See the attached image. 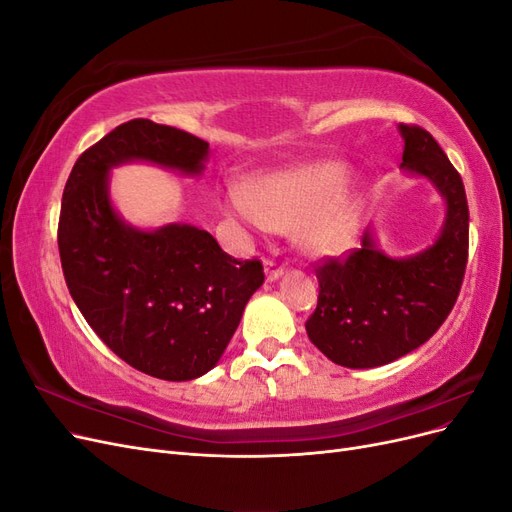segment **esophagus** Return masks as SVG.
Instances as JSON below:
<instances>
[{"mask_svg":"<svg viewBox=\"0 0 512 512\" xmlns=\"http://www.w3.org/2000/svg\"><path fill=\"white\" fill-rule=\"evenodd\" d=\"M284 265H280V262L277 260H273V258H267L265 260V273H267V280L269 282H275V280H280V277L284 275Z\"/></svg>","mask_w":512,"mask_h":512,"instance_id":"obj_1","label":"esophagus"}]
</instances>
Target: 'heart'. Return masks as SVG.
<instances>
[{"label": "heart", "mask_w": 512, "mask_h": 512, "mask_svg": "<svg viewBox=\"0 0 512 512\" xmlns=\"http://www.w3.org/2000/svg\"><path fill=\"white\" fill-rule=\"evenodd\" d=\"M344 185V170L335 164L305 166L262 179L252 192L245 185H232L226 192V207L258 230H301L307 250L339 254L356 232L352 209L337 205Z\"/></svg>", "instance_id": "b5f03b06"}]
</instances>
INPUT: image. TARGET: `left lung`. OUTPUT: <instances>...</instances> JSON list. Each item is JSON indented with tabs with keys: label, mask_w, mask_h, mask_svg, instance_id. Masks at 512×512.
I'll return each mask as SVG.
<instances>
[{
	"label": "left lung",
	"mask_w": 512,
	"mask_h": 512,
	"mask_svg": "<svg viewBox=\"0 0 512 512\" xmlns=\"http://www.w3.org/2000/svg\"><path fill=\"white\" fill-rule=\"evenodd\" d=\"M404 168L436 183L446 224L429 250L389 258L369 232L342 256L316 262L318 305L305 331L337 365L365 369L404 356L436 333L457 303L468 265L470 211L461 175L427 130L401 123Z\"/></svg>",
	"instance_id": "obj_1"
}]
</instances>
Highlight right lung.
<instances>
[{
  "instance_id": "right-lung-1",
  "label": "right lung",
  "mask_w": 512,
  "mask_h": 512,
  "mask_svg": "<svg viewBox=\"0 0 512 512\" xmlns=\"http://www.w3.org/2000/svg\"><path fill=\"white\" fill-rule=\"evenodd\" d=\"M207 151L203 138L132 119L81 153L61 198L57 245L76 307L119 359L160 380H192L220 361L265 269L226 254L207 230L126 226L106 177L128 160L200 173Z\"/></svg>"
}]
</instances>
